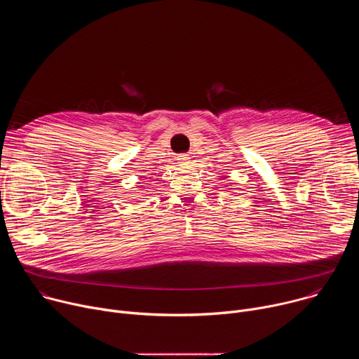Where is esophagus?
<instances>
[{"label": "esophagus", "instance_id": "esophagus-1", "mask_svg": "<svg viewBox=\"0 0 359 359\" xmlns=\"http://www.w3.org/2000/svg\"><path fill=\"white\" fill-rule=\"evenodd\" d=\"M189 155H186V153H183V155H179L177 156V161H180V162H183V163H189Z\"/></svg>", "mask_w": 359, "mask_h": 359}]
</instances>
